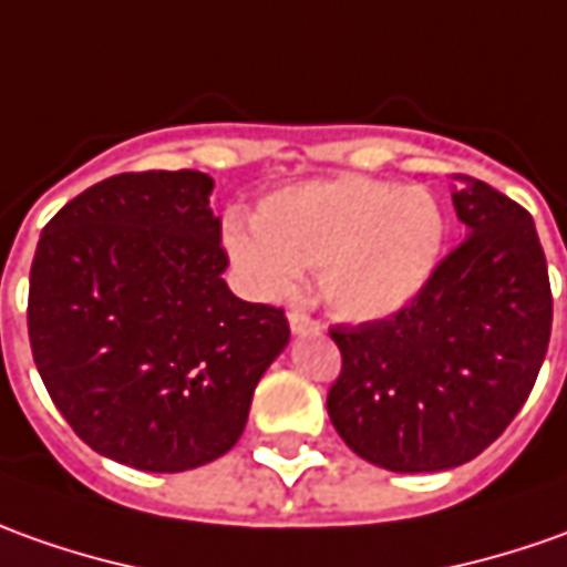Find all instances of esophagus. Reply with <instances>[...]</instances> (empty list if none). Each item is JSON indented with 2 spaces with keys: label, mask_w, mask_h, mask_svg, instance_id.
<instances>
[{
  "label": "esophagus",
  "mask_w": 567,
  "mask_h": 567,
  "mask_svg": "<svg viewBox=\"0 0 567 567\" xmlns=\"http://www.w3.org/2000/svg\"><path fill=\"white\" fill-rule=\"evenodd\" d=\"M288 326H291V334H310V332H316V319H313V316L300 313V310H291V313H288Z\"/></svg>",
  "instance_id": "obj_1"
}]
</instances>
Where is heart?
<instances>
[{"label": "heart", "instance_id": "obj_1", "mask_svg": "<svg viewBox=\"0 0 567 567\" xmlns=\"http://www.w3.org/2000/svg\"><path fill=\"white\" fill-rule=\"evenodd\" d=\"M444 241V207L429 188L360 176L279 188L254 229H226L233 267L260 298L291 295L316 269L319 298L348 322L406 310L434 279Z\"/></svg>", "mask_w": 567, "mask_h": 567}]
</instances>
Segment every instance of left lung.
I'll list each match as a JSON object with an SVG mask.
<instances>
[{
    "label": "left lung",
    "mask_w": 567,
    "mask_h": 567,
    "mask_svg": "<svg viewBox=\"0 0 567 567\" xmlns=\"http://www.w3.org/2000/svg\"><path fill=\"white\" fill-rule=\"evenodd\" d=\"M453 207L465 238L400 313L338 326L341 375L329 419L341 441L388 472H446L506 431L537 381L553 295L534 219L462 176Z\"/></svg>",
    "instance_id": "1"
}]
</instances>
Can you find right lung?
Returning <instances> with one entry per match:
<instances>
[{
	"label": "right lung",
	"mask_w": 567,
	"mask_h": 567,
	"mask_svg": "<svg viewBox=\"0 0 567 567\" xmlns=\"http://www.w3.org/2000/svg\"><path fill=\"white\" fill-rule=\"evenodd\" d=\"M214 179L121 173L68 202L30 267L27 329L42 384L80 441L138 472L229 453L288 319L223 279Z\"/></svg>",
	"instance_id": "right-lung-1"
}]
</instances>
